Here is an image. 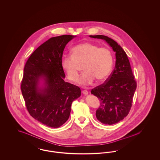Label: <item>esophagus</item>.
Segmentation results:
<instances>
[{"label":"esophagus","mask_w":160,"mask_h":160,"mask_svg":"<svg viewBox=\"0 0 160 160\" xmlns=\"http://www.w3.org/2000/svg\"><path fill=\"white\" fill-rule=\"evenodd\" d=\"M82 93L84 94V95H87L88 94V91L87 90H82Z\"/></svg>","instance_id":"esophagus-1"}]
</instances>
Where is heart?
<instances>
[{
	"label": "heart",
	"instance_id": "obj_1",
	"mask_svg": "<svg viewBox=\"0 0 160 160\" xmlns=\"http://www.w3.org/2000/svg\"><path fill=\"white\" fill-rule=\"evenodd\" d=\"M113 63L111 51L106 47H99L90 42L78 44L72 49V56L64 57L61 66L68 79L76 81L80 65L84 71L78 82L82 85H90L95 79L98 81L105 80L109 75Z\"/></svg>",
	"mask_w": 160,
	"mask_h": 160
}]
</instances>
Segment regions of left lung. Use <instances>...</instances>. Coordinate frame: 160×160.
Returning a JSON list of instances; mask_svg holds the SVG:
<instances>
[{"mask_svg":"<svg viewBox=\"0 0 160 160\" xmlns=\"http://www.w3.org/2000/svg\"><path fill=\"white\" fill-rule=\"evenodd\" d=\"M90 37L105 40L116 52V64L112 73L104 83L91 90V93L100 101L96 111L98 120L104 124H114L128 116L132 106L137 81L127 54L116 41L103 35Z\"/></svg>","mask_w":160,"mask_h":160,"instance_id":"left-lung-1","label":"left lung"}]
</instances>
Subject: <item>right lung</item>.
Wrapping results in <instances>:
<instances>
[{
	"instance_id": "right-lung-1",
	"label": "right lung",
	"mask_w": 160,
	"mask_h": 160,
	"mask_svg": "<svg viewBox=\"0 0 160 160\" xmlns=\"http://www.w3.org/2000/svg\"><path fill=\"white\" fill-rule=\"evenodd\" d=\"M75 36L53 37L43 43L27 61L21 90L30 115L52 128H59L70 117L72 102L81 96V89L65 82L61 66L67 43ZM45 80L43 89L38 88L39 79Z\"/></svg>"
}]
</instances>
